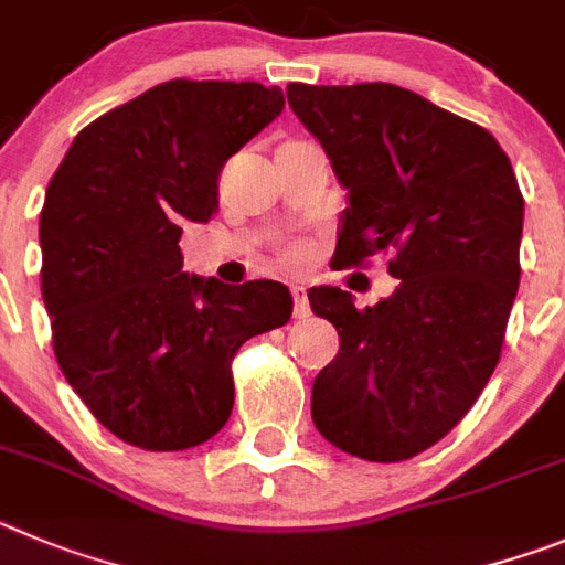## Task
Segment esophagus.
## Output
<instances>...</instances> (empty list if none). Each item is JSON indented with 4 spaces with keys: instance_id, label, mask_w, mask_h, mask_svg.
I'll return each instance as SVG.
<instances>
[{
    "instance_id": "34e87169",
    "label": "esophagus",
    "mask_w": 565,
    "mask_h": 565,
    "mask_svg": "<svg viewBox=\"0 0 565 565\" xmlns=\"http://www.w3.org/2000/svg\"><path fill=\"white\" fill-rule=\"evenodd\" d=\"M292 315L298 320L309 318V301H307V292H303V287H292Z\"/></svg>"
}]
</instances>
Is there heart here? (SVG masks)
Returning a JSON list of instances; mask_svg holds the SVG:
<instances>
[{"instance_id": "obj_1", "label": "heart", "mask_w": 565, "mask_h": 565, "mask_svg": "<svg viewBox=\"0 0 565 565\" xmlns=\"http://www.w3.org/2000/svg\"><path fill=\"white\" fill-rule=\"evenodd\" d=\"M309 256V247L301 245V242H292V245H287L281 250V262L287 264V267H298L301 262H307Z\"/></svg>"}]
</instances>
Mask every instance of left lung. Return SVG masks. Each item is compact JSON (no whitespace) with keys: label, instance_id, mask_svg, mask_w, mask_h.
Here are the masks:
<instances>
[{"label":"left lung","instance_id":"obj_1","mask_svg":"<svg viewBox=\"0 0 565 565\" xmlns=\"http://www.w3.org/2000/svg\"><path fill=\"white\" fill-rule=\"evenodd\" d=\"M287 100L349 191L338 267L391 253L399 278L365 309L309 289L340 334L312 422L358 459L405 461L450 434L495 371L521 281V188L490 131L403 86L289 84Z\"/></svg>","mask_w":565,"mask_h":565}]
</instances>
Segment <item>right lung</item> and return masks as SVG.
Masks as SVG:
<instances>
[{"mask_svg": "<svg viewBox=\"0 0 565 565\" xmlns=\"http://www.w3.org/2000/svg\"><path fill=\"white\" fill-rule=\"evenodd\" d=\"M281 109V89L256 81H166L81 129L50 180L39 242L55 360L129 445L220 434L233 354L292 315L284 284L188 276L180 253L182 225L220 211L227 157Z\"/></svg>", "mask_w": 565, "mask_h": 565, "instance_id": "1", "label": "right lung"}]
</instances>
